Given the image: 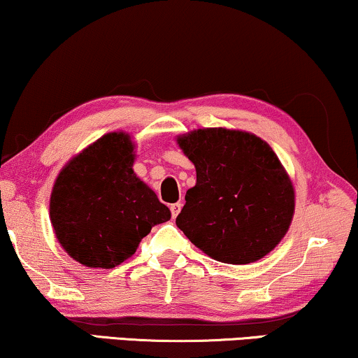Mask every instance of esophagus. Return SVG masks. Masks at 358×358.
Returning a JSON list of instances; mask_svg holds the SVG:
<instances>
[{
  "label": "esophagus",
  "instance_id": "1",
  "mask_svg": "<svg viewBox=\"0 0 358 358\" xmlns=\"http://www.w3.org/2000/svg\"><path fill=\"white\" fill-rule=\"evenodd\" d=\"M180 208H182V203H180V202L171 205V213H173V218L178 217L179 212H180Z\"/></svg>",
  "mask_w": 358,
  "mask_h": 358
}]
</instances>
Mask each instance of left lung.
<instances>
[{"instance_id":"obj_1","label":"left lung","mask_w":358,"mask_h":358,"mask_svg":"<svg viewBox=\"0 0 358 358\" xmlns=\"http://www.w3.org/2000/svg\"><path fill=\"white\" fill-rule=\"evenodd\" d=\"M178 145L197 173L176 218L190 243L234 266L275 249L292 224L295 189L267 141L213 127L179 135Z\"/></svg>"}]
</instances>
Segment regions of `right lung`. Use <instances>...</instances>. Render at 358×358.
I'll list each match as a JSON object with an SVG mask.
<instances>
[{
    "label": "right lung",
    "instance_id": "1",
    "mask_svg": "<svg viewBox=\"0 0 358 358\" xmlns=\"http://www.w3.org/2000/svg\"><path fill=\"white\" fill-rule=\"evenodd\" d=\"M135 143L110 131L71 158L50 194L53 233L76 262L114 268L131 257L169 208L134 171Z\"/></svg>",
    "mask_w": 358,
    "mask_h": 358
}]
</instances>
